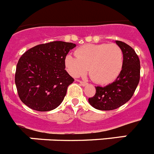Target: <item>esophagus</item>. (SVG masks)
Masks as SVG:
<instances>
[{"label": "esophagus", "mask_w": 154, "mask_h": 154, "mask_svg": "<svg viewBox=\"0 0 154 154\" xmlns=\"http://www.w3.org/2000/svg\"><path fill=\"white\" fill-rule=\"evenodd\" d=\"M78 82H79V83L81 84L82 86H85V85H88V83H87L86 82H83V81H80V80H78Z\"/></svg>", "instance_id": "34e87169"}]
</instances>
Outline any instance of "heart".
Listing matches in <instances>:
<instances>
[{
  "label": "heart",
  "instance_id": "heart-1",
  "mask_svg": "<svg viewBox=\"0 0 154 154\" xmlns=\"http://www.w3.org/2000/svg\"><path fill=\"white\" fill-rule=\"evenodd\" d=\"M76 57L68 55L65 66L74 77L87 72L95 82L109 84L116 79L123 68V52L116 44H89L75 51Z\"/></svg>",
  "mask_w": 154,
  "mask_h": 154
}]
</instances>
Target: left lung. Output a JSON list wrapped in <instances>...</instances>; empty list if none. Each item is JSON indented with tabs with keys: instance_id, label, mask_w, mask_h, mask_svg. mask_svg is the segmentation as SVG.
<instances>
[{
	"instance_id": "left-lung-1",
	"label": "left lung",
	"mask_w": 154,
	"mask_h": 154,
	"mask_svg": "<svg viewBox=\"0 0 154 154\" xmlns=\"http://www.w3.org/2000/svg\"><path fill=\"white\" fill-rule=\"evenodd\" d=\"M116 43L123 52V68L112 83L96 86V94L89 99L92 107L99 110H112L127 103L134 94L140 77V62L133 48L120 41Z\"/></svg>"
}]
</instances>
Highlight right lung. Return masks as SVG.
I'll return each mask as SVG.
<instances>
[{"label":"right lung","instance_id":"1","mask_svg":"<svg viewBox=\"0 0 154 154\" xmlns=\"http://www.w3.org/2000/svg\"><path fill=\"white\" fill-rule=\"evenodd\" d=\"M75 44L61 41L31 48L19 58L15 85L20 99L34 110L55 109L74 79L65 70V57Z\"/></svg>","mask_w":154,"mask_h":154}]
</instances>
